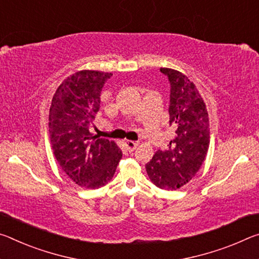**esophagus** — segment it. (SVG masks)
Returning <instances> with one entry per match:
<instances>
[{
  "mask_svg": "<svg viewBox=\"0 0 259 259\" xmlns=\"http://www.w3.org/2000/svg\"><path fill=\"white\" fill-rule=\"evenodd\" d=\"M138 145H139V143L138 142H134V141H128V140H127V141H125V147H126V149L128 150V151H133L135 148L138 147Z\"/></svg>",
  "mask_w": 259,
  "mask_h": 259,
  "instance_id": "esophagus-1",
  "label": "esophagus"
}]
</instances>
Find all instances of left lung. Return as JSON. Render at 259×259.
Wrapping results in <instances>:
<instances>
[{
	"label": "left lung",
	"instance_id": "left-lung-1",
	"mask_svg": "<svg viewBox=\"0 0 259 259\" xmlns=\"http://www.w3.org/2000/svg\"><path fill=\"white\" fill-rule=\"evenodd\" d=\"M167 75L169 126L176 128L167 150H157L146 164L148 177L158 188L176 190L193 179L210 145L209 116L197 88L181 72L162 67Z\"/></svg>",
	"mask_w": 259,
	"mask_h": 259
}]
</instances>
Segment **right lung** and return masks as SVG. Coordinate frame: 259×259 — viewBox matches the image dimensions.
Here are the masks:
<instances>
[{
    "mask_svg": "<svg viewBox=\"0 0 259 259\" xmlns=\"http://www.w3.org/2000/svg\"><path fill=\"white\" fill-rule=\"evenodd\" d=\"M111 73L82 70L67 77L53 96L49 134L59 166L84 188L96 189L112 179L122 152L113 141L90 132L100 110L101 92Z\"/></svg>",
    "mask_w": 259,
    "mask_h": 259,
    "instance_id": "obj_1",
    "label": "right lung"
}]
</instances>
